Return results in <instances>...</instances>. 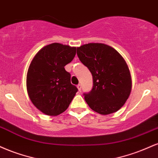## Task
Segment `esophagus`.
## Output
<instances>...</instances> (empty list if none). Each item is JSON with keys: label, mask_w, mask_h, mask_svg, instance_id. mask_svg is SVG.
<instances>
[{"label": "esophagus", "mask_w": 158, "mask_h": 158, "mask_svg": "<svg viewBox=\"0 0 158 158\" xmlns=\"http://www.w3.org/2000/svg\"><path fill=\"white\" fill-rule=\"evenodd\" d=\"M77 89H78V91H81V84L77 85Z\"/></svg>", "instance_id": "34e87169"}]
</instances>
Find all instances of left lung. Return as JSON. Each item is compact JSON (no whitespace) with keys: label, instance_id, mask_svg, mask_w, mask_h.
Listing matches in <instances>:
<instances>
[{"label":"left lung","instance_id":"obj_1","mask_svg":"<svg viewBox=\"0 0 158 158\" xmlns=\"http://www.w3.org/2000/svg\"><path fill=\"white\" fill-rule=\"evenodd\" d=\"M77 55L93 78L92 90L83 94L87 104L101 114L119 110L131 90L130 72L123 57L103 44L81 46L77 48Z\"/></svg>","mask_w":158,"mask_h":158}]
</instances>
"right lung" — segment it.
<instances>
[{"mask_svg":"<svg viewBox=\"0 0 158 158\" xmlns=\"http://www.w3.org/2000/svg\"><path fill=\"white\" fill-rule=\"evenodd\" d=\"M75 54L76 47L54 43L43 47L29 65L28 94L33 104L47 115L65 112L77 92L70 81L71 75L64 68Z\"/></svg>","mask_w":158,"mask_h":158,"instance_id":"obj_1","label":"right lung"}]
</instances>
